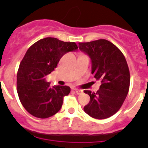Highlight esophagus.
<instances>
[{
  "mask_svg": "<svg viewBox=\"0 0 148 148\" xmlns=\"http://www.w3.org/2000/svg\"><path fill=\"white\" fill-rule=\"evenodd\" d=\"M74 90L75 91V92L77 94V95H80V94H82V90H80V89H74Z\"/></svg>",
  "mask_w": 148,
  "mask_h": 148,
  "instance_id": "obj_1",
  "label": "esophagus"
}]
</instances>
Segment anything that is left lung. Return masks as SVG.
<instances>
[{
    "label": "left lung",
    "mask_w": 148,
    "mask_h": 148,
    "mask_svg": "<svg viewBox=\"0 0 148 148\" xmlns=\"http://www.w3.org/2000/svg\"><path fill=\"white\" fill-rule=\"evenodd\" d=\"M79 48L89 56L92 75L102 83L96 93L84 91L90 101L84 110L93 118H108L120 110L129 91L130 75L126 59L117 46L105 39L79 43Z\"/></svg>",
    "instance_id": "1"
}]
</instances>
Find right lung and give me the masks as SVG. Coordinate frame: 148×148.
Instances as JSON below:
<instances>
[{"label": "right lung", "instance_id": "obj_1", "mask_svg": "<svg viewBox=\"0 0 148 148\" xmlns=\"http://www.w3.org/2000/svg\"><path fill=\"white\" fill-rule=\"evenodd\" d=\"M77 49L74 42L51 37L39 40L28 49L18 71L17 92L22 105L31 115L48 118L62 108L64 97L69 94L70 87H51L45 77L56 68L65 53Z\"/></svg>", "mask_w": 148, "mask_h": 148}]
</instances>
